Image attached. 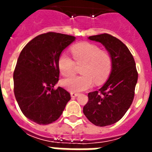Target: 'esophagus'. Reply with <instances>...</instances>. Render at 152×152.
<instances>
[{
    "label": "esophagus",
    "mask_w": 152,
    "mask_h": 152,
    "mask_svg": "<svg viewBox=\"0 0 152 152\" xmlns=\"http://www.w3.org/2000/svg\"><path fill=\"white\" fill-rule=\"evenodd\" d=\"M70 95H71L72 98H75V97H76V96H78L79 94L78 93H76V92H71L70 93Z\"/></svg>",
    "instance_id": "esophagus-1"
}]
</instances>
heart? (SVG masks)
<instances>
[{"instance_id":"1","label":"heart","mask_w":152,"mask_h":152,"mask_svg":"<svg viewBox=\"0 0 152 152\" xmlns=\"http://www.w3.org/2000/svg\"><path fill=\"white\" fill-rule=\"evenodd\" d=\"M72 54L76 64H83L81 76H73L61 81V85L72 92H80L91 88L95 82L101 84L110 73L112 59L110 54L106 50H101L95 44L80 42L71 49ZM72 58L66 53H61L58 58V68L64 76L72 75L75 72Z\"/></svg>"}]
</instances>
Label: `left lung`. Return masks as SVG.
<instances>
[{
    "label": "left lung",
    "mask_w": 152,
    "mask_h": 152,
    "mask_svg": "<svg viewBox=\"0 0 152 152\" xmlns=\"http://www.w3.org/2000/svg\"><path fill=\"white\" fill-rule=\"evenodd\" d=\"M88 39L106 47L111 56L112 70L99 90L88 93V102L83 112L94 125L107 126L121 119L131 106L138 72L132 53L121 40L109 34L93 35Z\"/></svg>",
    "instance_id": "obj_1"
}]
</instances>
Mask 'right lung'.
<instances>
[{
  "label": "right lung",
  "mask_w": 152,
  "mask_h": 152,
  "mask_svg": "<svg viewBox=\"0 0 152 152\" xmlns=\"http://www.w3.org/2000/svg\"><path fill=\"white\" fill-rule=\"evenodd\" d=\"M75 37L48 32L35 37L24 46L15 65L14 94L22 113L39 125L57 121L71 96L54 86L59 80L58 58Z\"/></svg>",
  "instance_id": "add662e5"
}]
</instances>
